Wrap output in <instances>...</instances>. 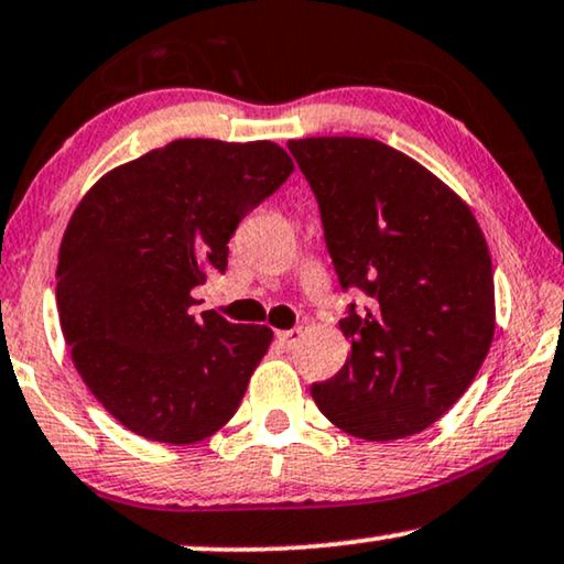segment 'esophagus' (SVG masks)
I'll list each match as a JSON object with an SVG mask.
<instances>
[{
	"instance_id": "34e87169",
	"label": "esophagus",
	"mask_w": 564,
	"mask_h": 564,
	"mask_svg": "<svg viewBox=\"0 0 564 564\" xmlns=\"http://www.w3.org/2000/svg\"><path fill=\"white\" fill-rule=\"evenodd\" d=\"M278 337V343L283 345V348H294V345L302 340V329H281V333L275 335Z\"/></svg>"
}]
</instances>
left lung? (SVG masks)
Segmentation results:
<instances>
[{"label":"left lung","mask_w":564,"mask_h":564,"mask_svg":"<svg viewBox=\"0 0 564 564\" xmlns=\"http://www.w3.org/2000/svg\"><path fill=\"white\" fill-rule=\"evenodd\" d=\"M317 195L340 286L366 294L340 319L350 356L312 387L329 423L408 438L459 397L495 335L492 260L471 208L408 154L358 137L289 141Z\"/></svg>","instance_id":"8db88e82"}]
</instances>
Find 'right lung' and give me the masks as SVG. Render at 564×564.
Instances as JSON below:
<instances>
[{"label":"right lung","mask_w":564,"mask_h":564,"mask_svg":"<svg viewBox=\"0 0 564 564\" xmlns=\"http://www.w3.org/2000/svg\"><path fill=\"white\" fill-rule=\"evenodd\" d=\"M273 141L177 139L110 170L64 231L56 304L74 369L141 438L195 444L227 425L273 329L195 317L237 224L286 183Z\"/></svg>","instance_id":"right-lung-1"}]
</instances>
